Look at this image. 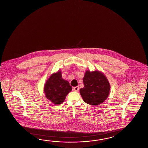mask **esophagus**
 Returning <instances> with one entry per match:
<instances>
[{"mask_svg":"<svg viewBox=\"0 0 148 148\" xmlns=\"http://www.w3.org/2000/svg\"><path fill=\"white\" fill-rule=\"evenodd\" d=\"M79 86H75V87H74V88H73V90H74V91H76V92H77V91H79Z\"/></svg>","mask_w":148,"mask_h":148,"instance_id":"obj_1","label":"esophagus"}]
</instances>
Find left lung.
Returning a JSON list of instances; mask_svg holds the SVG:
<instances>
[{
  "instance_id": "1",
  "label": "left lung",
  "mask_w": 148,
  "mask_h": 148,
  "mask_svg": "<svg viewBox=\"0 0 148 148\" xmlns=\"http://www.w3.org/2000/svg\"><path fill=\"white\" fill-rule=\"evenodd\" d=\"M84 87L79 90L84 102L92 106H98L104 102L108 97L110 85L103 73L87 70L83 79Z\"/></svg>"
}]
</instances>
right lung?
I'll return each mask as SVG.
<instances>
[{"label": "right lung", "instance_id": "right-lung-1", "mask_svg": "<svg viewBox=\"0 0 148 148\" xmlns=\"http://www.w3.org/2000/svg\"><path fill=\"white\" fill-rule=\"evenodd\" d=\"M72 90V88L69 85V82L62 79L60 70L51 75L43 88L46 98L55 105L63 103Z\"/></svg>", "mask_w": 148, "mask_h": 148}]
</instances>
